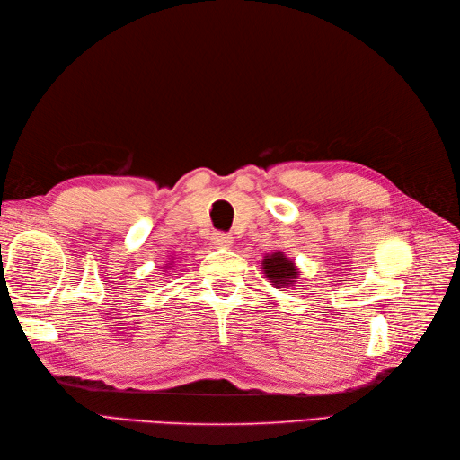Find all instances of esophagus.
<instances>
[{"label":"esophagus","mask_w":460,"mask_h":460,"mask_svg":"<svg viewBox=\"0 0 460 460\" xmlns=\"http://www.w3.org/2000/svg\"><path fill=\"white\" fill-rule=\"evenodd\" d=\"M211 242H213V245H217V247H230L232 243H234V239H232V235H228V234H223V232H215L213 235H211Z\"/></svg>","instance_id":"esophagus-1"}]
</instances>
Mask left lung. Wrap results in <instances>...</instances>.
I'll return each mask as SVG.
<instances>
[{
	"label": "left lung",
	"instance_id": "1",
	"mask_svg": "<svg viewBox=\"0 0 460 460\" xmlns=\"http://www.w3.org/2000/svg\"><path fill=\"white\" fill-rule=\"evenodd\" d=\"M261 271H264L277 290L294 288L299 279V268L296 266V261L280 251L264 256V260H261Z\"/></svg>",
	"mask_w": 460,
	"mask_h": 460
}]
</instances>
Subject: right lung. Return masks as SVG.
Listing matches in <instances>:
<instances>
[{
    "mask_svg": "<svg viewBox=\"0 0 460 460\" xmlns=\"http://www.w3.org/2000/svg\"><path fill=\"white\" fill-rule=\"evenodd\" d=\"M172 260H173V258H172ZM172 260H168V261H166V266H164V270H170V271L173 270V261H172ZM164 273H168V271H164Z\"/></svg>",
    "mask_w": 460,
    "mask_h": 460,
    "instance_id": "obj_1",
    "label": "right lung"
}]
</instances>
